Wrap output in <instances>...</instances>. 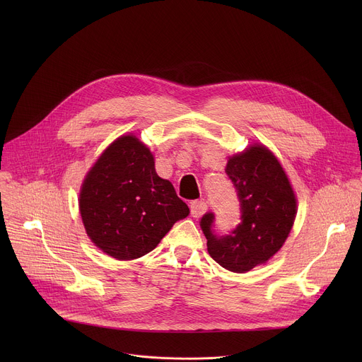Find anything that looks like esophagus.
Segmentation results:
<instances>
[{"label":"esophagus","instance_id":"esophagus-1","mask_svg":"<svg viewBox=\"0 0 362 362\" xmlns=\"http://www.w3.org/2000/svg\"><path fill=\"white\" fill-rule=\"evenodd\" d=\"M206 211H208V204L204 200H193L190 203V214L193 218H200Z\"/></svg>","mask_w":362,"mask_h":362}]
</instances>
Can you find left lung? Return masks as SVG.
Returning <instances> with one entry per match:
<instances>
[{"label":"left lung","instance_id":"1","mask_svg":"<svg viewBox=\"0 0 362 362\" xmlns=\"http://www.w3.org/2000/svg\"><path fill=\"white\" fill-rule=\"evenodd\" d=\"M226 175L240 204V222L226 235L206 212L200 228L208 252L228 271L243 274L265 264L286 240L296 215V199L278 159L265 146H252L229 159Z\"/></svg>","mask_w":362,"mask_h":362}]
</instances>
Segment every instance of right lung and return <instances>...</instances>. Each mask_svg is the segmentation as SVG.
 Listing matches in <instances>:
<instances>
[{
    "mask_svg": "<svg viewBox=\"0 0 362 362\" xmlns=\"http://www.w3.org/2000/svg\"><path fill=\"white\" fill-rule=\"evenodd\" d=\"M80 214L95 246L130 261L156 247L189 208L173 185L158 176L150 150L134 136H122L88 172Z\"/></svg>",
    "mask_w": 362,
    "mask_h": 362,
    "instance_id": "add662e5",
    "label": "right lung"
}]
</instances>
